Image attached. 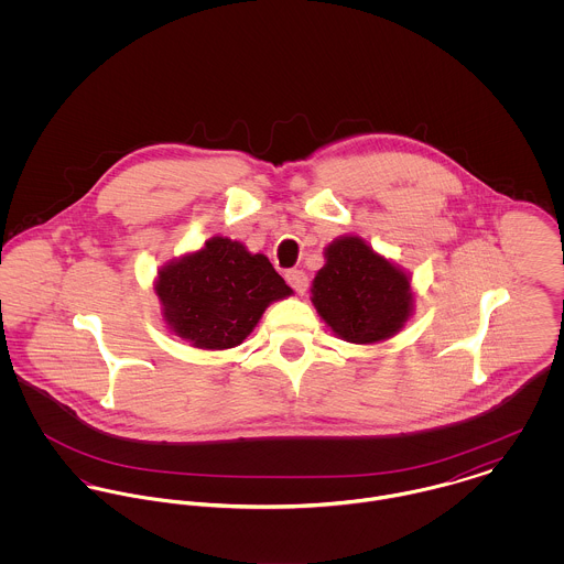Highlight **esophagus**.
Returning a JSON list of instances; mask_svg holds the SVG:
<instances>
[{
  "label": "esophagus",
  "instance_id": "34e87169",
  "mask_svg": "<svg viewBox=\"0 0 564 564\" xmlns=\"http://www.w3.org/2000/svg\"><path fill=\"white\" fill-rule=\"evenodd\" d=\"M286 282H289L297 293H306L311 280H308L306 271H302V269H291V271H286Z\"/></svg>",
  "mask_w": 564,
  "mask_h": 564
}]
</instances>
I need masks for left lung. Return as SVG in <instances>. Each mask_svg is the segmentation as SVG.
Wrapping results in <instances>:
<instances>
[{"label": "left lung", "mask_w": 564, "mask_h": 564, "mask_svg": "<svg viewBox=\"0 0 564 564\" xmlns=\"http://www.w3.org/2000/svg\"><path fill=\"white\" fill-rule=\"evenodd\" d=\"M313 304L340 338L384 340L410 317V278L358 237H343L325 249V267L313 282Z\"/></svg>", "instance_id": "1"}]
</instances>
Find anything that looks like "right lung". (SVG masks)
Returning <instances> with one entry per match:
<instances>
[{
    "instance_id": "right-lung-1",
    "label": "right lung",
    "mask_w": 564,
    "mask_h": 564,
    "mask_svg": "<svg viewBox=\"0 0 564 564\" xmlns=\"http://www.w3.org/2000/svg\"><path fill=\"white\" fill-rule=\"evenodd\" d=\"M156 293L164 322L177 336L202 349H230L245 340L271 302L293 291L267 256L215 237L161 269Z\"/></svg>"
}]
</instances>
